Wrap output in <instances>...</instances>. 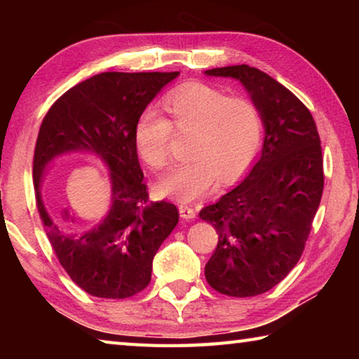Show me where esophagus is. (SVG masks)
<instances>
[{"mask_svg":"<svg viewBox=\"0 0 359 359\" xmlns=\"http://www.w3.org/2000/svg\"><path fill=\"white\" fill-rule=\"evenodd\" d=\"M179 212H180V217L185 218V220H191V218L196 217V210L190 208V205H185V204L179 205Z\"/></svg>","mask_w":359,"mask_h":359,"instance_id":"34e87169","label":"esophagus"}]
</instances>
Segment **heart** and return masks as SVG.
<instances>
[{
  "mask_svg": "<svg viewBox=\"0 0 359 359\" xmlns=\"http://www.w3.org/2000/svg\"><path fill=\"white\" fill-rule=\"evenodd\" d=\"M166 118L158 109H144L135 125V147L151 169L169 161L174 130L193 133L188 154L158 180L156 190L179 203L208 194L220 180L238 179L252 165L263 141L264 121L259 107L245 96H228L212 85H182L165 98Z\"/></svg>",
  "mask_w": 359,
  "mask_h": 359,
  "instance_id": "heart-1",
  "label": "heart"
}]
</instances>
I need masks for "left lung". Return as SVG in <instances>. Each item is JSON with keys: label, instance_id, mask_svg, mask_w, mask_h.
<instances>
[{"label": "left lung", "instance_id": "obj_1", "mask_svg": "<svg viewBox=\"0 0 359 359\" xmlns=\"http://www.w3.org/2000/svg\"><path fill=\"white\" fill-rule=\"evenodd\" d=\"M244 83L263 115V151L245 180L199 212L218 234L205 280L218 293H266L297 264L323 194L317 125L304 102L247 65L205 71Z\"/></svg>", "mask_w": 359, "mask_h": 359}]
</instances>
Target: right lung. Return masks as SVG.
<instances>
[{
    "label": "right lung",
    "instance_id": "right-lung-1",
    "mask_svg": "<svg viewBox=\"0 0 359 359\" xmlns=\"http://www.w3.org/2000/svg\"><path fill=\"white\" fill-rule=\"evenodd\" d=\"M177 76L101 72L60 96L41 123L33 158L36 205L60 264L92 296L125 299L141 293L156 250L179 222L172 203L149 201L133 137L139 115ZM76 148L95 151L111 169V210L93 229H79L67 210L44 203L39 190L46 163Z\"/></svg>",
    "mask_w": 359,
    "mask_h": 359
}]
</instances>
